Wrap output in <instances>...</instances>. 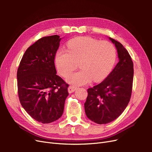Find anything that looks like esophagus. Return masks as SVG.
<instances>
[{
    "label": "esophagus",
    "mask_w": 152,
    "mask_h": 152,
    "mask_svg": "<svg viewBox=\"0 0 152 152\" xmlns=\"http://www.w3.org/2000/svg\"><path fill=\"white\" fill-rule=\"evenodd\" d=\"M76 87H73V86H70L68 87V93H73V92H74L75 90H76Z\"/></svg>",
    "instance_id": "obj_1"
}]
</instances>
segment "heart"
I'll return each instance as SVG.
<instances>
[{"instance_id": "obj_1", "label": "heart", "mask_w": 152, "mask_h": 152, "mask_svg": "<svg viewBox=\"0 0 152 152\" xmlns=\"http://www.w3.org/2000/svg\"><path fill=\"white\" fill-rule=\"evenodd\" d=\"M66 50L60 49L55 55V65L58 72L65 77L76 69L81 70L66 78L73 86L89 83L93 79L99 82L111 72L116 60V49L107 41H99L89 37L71 39Z\"/></svg>"}]
</instances>
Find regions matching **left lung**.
Masks as SVG:
<instances>
[{"mask_svg":"<svg viewBox=\"0 0 152 152\" xmlns=\"http://www.w3.org/2000/svg\"><path fill=\"white\" fill-rule=\"evenodd\" d=\"M117 50L118 62L107 78L98 85L87 89L84 108L93 122L105 124L121 115L129 102L134 69L132 59L122 44L109 37Z\"/></svg>","mask_w":152,"mask_h":152,"instance_id":"1","label":"left lung"}]
</instances>
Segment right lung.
<instances>
[{
	"instance_id": "add662e5",
	"label": "right lung",
	"mask_w": 152,
	"mask_h": 152,
	"mask_svg": "<svg viewBox=\"0 0 152 152\" xmlns=\"http://www.w3.org/2000/svg\"><path fill=\"white\" fill-rule=\"evenodd\" d=\"M62 38L44 37L26 49L17 72L21 104L35 121L51 123L63 113L68 87L56 75L55 55Z\"/></svg>"
}]
</instances>
